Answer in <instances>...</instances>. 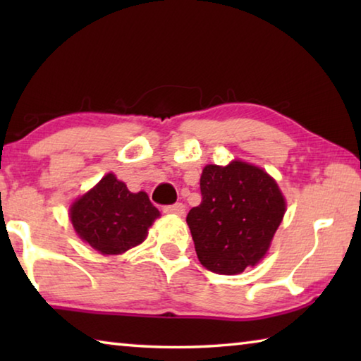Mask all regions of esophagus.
<instances>
[{"instance_id":"34e87169","label":"esophagus","mask_w":361,"mask_h":361,"mask_svg":"<svg viewBox=\"0 0 361 361\" xmlns=\"http://www.w3.org/2000/svg\"><path fill=\"white\" fill-rule=\"evenodd\" d=\"M164 213H170V215H183L185 213V205L183 204H173V205H166L162 207Z\"/></svg>"}]
</instances>
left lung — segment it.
<instances>
[{
  "instance_id": "left-lung-1",
  "label": "left lung",
  "mask_w": 361,
  "mask_h": 361,
  "mask_svg": "<svg viewBox=\"0 0 361 361\" xmlns=\"http://www.w3.org/2000/svg\"><path fill=\"white\" fill-rule=\"evenodd\" d=\"M200 192L202 202L186 216L200 264L224 276L258 264L286 210L276 180L248 162L210 164L202 170Z\"/></svg>"
}]
</instances>
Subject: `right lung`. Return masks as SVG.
<instances>
[{"label":"right lung","instance_id":"1","mask_svg":"<svg viewBox=\"0 0 361 361\" xmlns=\"http://www.w3.org/2000/svg\"><path fill=\"white\" fill-rule=\"evenodd\" d=\"M159 216L148 194L130 192L113 173L103 176L70 209L76 234L102 255H121L140 245Z\"/></svg>","mask_w":361,"mask_h":361}]
</instances>
